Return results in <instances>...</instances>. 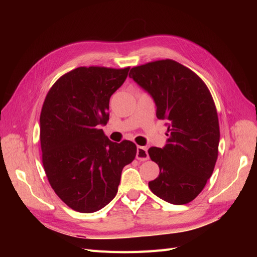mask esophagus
Here are the masks:
<instances>
[{
	"instance_id": "esophagus-1",
	"label": "esophagus",
	"mask_w": 257,
	"mask_h": 257,
	"mask_svg": "<svg viewBox=\"0 0 257 257\" xmlns=\"http://www.w3.org/2000/svg\"><path fill=\"white\" fill-rule=\"evenodd\" d=\"M136 159L138 161H147L149 159V154H148V151L145 147H137V152H136Z\"/></svg>"
}]
</instances>
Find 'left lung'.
<instances>
[{"instance_id":"obj_1","label":"left lung","mask_w":257,"mask_h":257,"mask_svg":"<svg viewBox=\"0 0 257 257\" xmlns=\"http://www.w3.org/2000/svg\"><path fill=\"white\" fill-rule=\"evenodd\" d=\"M128 76L153 97L158 119L165 120L168 132L163 149L148 150L160 167L149 188L167 203L188 204L205 188L219 153V118L211 93L198 75L170 59L135 66Z\"/></svg>"}]
</instances>
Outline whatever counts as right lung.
Wrapping results in <instances>:
<instances>
[{
    "mask_svg": "<svg viewBox=\"0 0 257 257\" xmlns=\"http://www.w3.org/2000/svg\"><path fill=\"white\" fill-rule=\"evenodd\" d=\"M130 67L81 66L61 76L46 95L40 118L42 161L53 191L69 208L98 211L114 198L134 143H112L99 125Z\"/></svg>",
    "mask_w": 257,
    "mask_h": 257,
    "instance_id": "add662e5",
    "label": "right lung"
}]
</instances>
